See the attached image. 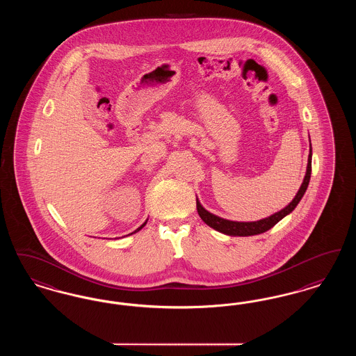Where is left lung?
<instances>
[{
    "label": "left lung",
    "mask_w": 356,
    "mask_h": 356,
    "mask_svg": "<svg viewBox=\"0 0 356 356\" xmlns=\"http://www.w3.org/2000/svg\"><path fill=\"white\" fill-rule=\"evenodd\" d=\"M311 164H312V148H311V144H309V154H308V164H307L305 180H303L302 186L299 188L296 196L293 197V200L291 203L288 204L286 208H283L282 211L273 213V215L266 218V219L257 221L227 220V219H222V218H219V216L208 212L203 205L200 204V202L196 199V208H197L199 216L202 218V220L207 225H209L211 228L219 231V232L224 234V235H228V236H254V235L267 232L268 229H271L275 224H277L283 218H286L287 215H289L296 208V205L299 204V202L302 200V197H303V195H305V191H307L308 183H309V179H311Z\"/></svg>",
    "instance_id": "left-lung-1"
}]
</instances>
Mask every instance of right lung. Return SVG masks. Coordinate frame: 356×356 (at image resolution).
Returning <instances> with one entry per match:
<instances>
[{"instance_id": "right-lung-1", "label": "right lung", "mask_w": 356, "mask_h": 356, "mask_svg": "<svg viewBox=\"0 0 356 356\" xmlns=\"http://www.w3.org/2000/svg\"><path fill=\"white\" fill-rule=\"evenodd\" d=\"M145 224H147V221H145V222H144V224H141V225H140V227H138V228H137V229H136L135 232H132V234H136V232H138V231H140V229H141V228H143V227H144V225H145ZM132 234H129V235H132Z\"/></svg>"}]
</instances>
